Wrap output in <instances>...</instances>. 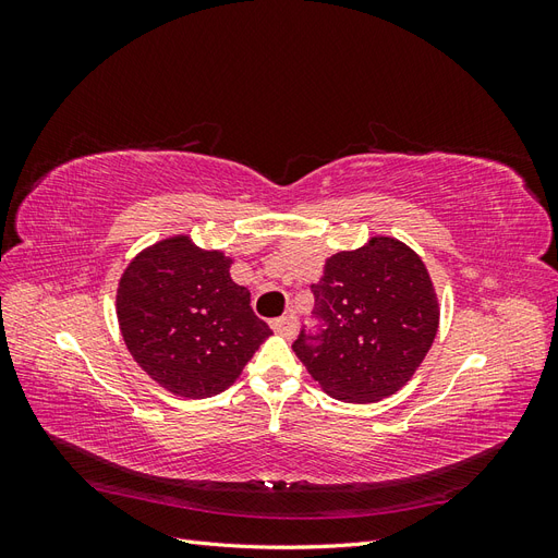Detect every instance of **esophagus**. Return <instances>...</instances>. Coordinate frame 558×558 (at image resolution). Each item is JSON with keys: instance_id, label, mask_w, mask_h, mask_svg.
I'll return each mask as SVG.
<instances>
[{"instance_id": "obj_1", "label": "esophagus", "mask_w": 558, "mask_h": 558, "mask_svg": "<svg viewBox=\"0 0 558 558\" xmlns=\"http://www.w3.org/2000/svg\"><path fill=\"white\" fill-rule=\"evenodd\" d=\"M272 330L283 335V337H293L298 332V318L293 314H286L281 318L272 320Z\"/></svg>"}]
</instances>
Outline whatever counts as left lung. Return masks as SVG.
<instances>
[{
	"instance_id": "8db88e82",
	"label": "left lung",
	"mask_w": 558,
	"mask_h": 558,
	"mask_svg": "<svg viewBox=\"0 0 558 558\" xmlns=\"http://www.w3.org/2000/svg\"><path fill=\"white\" fill-rule=\"evenodd\" d=\"M312 293L318 332L302 328L293 351L320 388L344 402H377L400 391L440 324L424 260L381 234L330 256Z\"/></svg>"
}]
</instances>
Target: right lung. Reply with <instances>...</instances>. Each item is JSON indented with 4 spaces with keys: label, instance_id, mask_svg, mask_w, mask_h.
Wrapping results in <instances>:
<instances>
[{
    "label": "right lung",
    "instance_id": "1",
    "mask_svg": "<svg viewBox=\"0 0 558 558\" xmlns=\"http://www.w3.org/2000/svg\"><path fill=\"white\" fill-rule=\"evenodd\" d=\"M232 258L189 234L134 256L118 281L116 314L144 373L181 398H211L242 375L272 330L230 277Z\"/></svg>",
    "mask_w": 558,
    "mask_h": 558
}]
</instances>
